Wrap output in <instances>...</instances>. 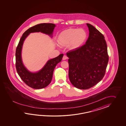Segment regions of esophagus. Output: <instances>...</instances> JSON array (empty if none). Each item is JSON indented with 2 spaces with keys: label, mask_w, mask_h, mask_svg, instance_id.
I'll list each match as a JSON object with an SVG mask.
<instances>
[{
  "label": "esophagus",
  "mask_w": 126,
  "mask_h": 126,
  "mask_svg": "<svg viewBox=\"0 0 126 126\" xmlns=\"http://www.w3.org/2000/svg\"><path fill=\"white\" fill-rule=\"evenodd\" d=\"M67 59V57L66 55H64L63 57V60H66Z\"/></svg>",
  "instance_id": "34e87169"
}]
</instances>
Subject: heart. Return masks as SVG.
Instances as JSON below:
<instances>
[{"instance_id":"b5f03b06","label":"heart","mask_w":126,"mask_h":126,"mask_svg":"<svg viewBox=\"0 0 126 126\" xmlns=\"http://www.w3.org/2000/svg\"><path fill=\"white\" fill-rule=\"evenodd\" d=\"M88 38L87 33L82 28H69L59 34L58 41L59 45L63 46L68 45L70 50L80 48L86 43Z\"/></svg>"}]
</instances>
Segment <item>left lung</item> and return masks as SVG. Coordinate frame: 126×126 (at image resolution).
<instances>
[{
	"mask_svg": "<svg viewBox=\"0 0 126 126\" xmlns=\"http://www.w3.org/2000/svg\"><path fill=\"white\" fill-rule=\"evenodd\" d=\"M86 25L89 35L86 44L67 53L70 81L82 90L91 88L102 80L109 61L105 37L91 24Z\"/></svg>",
	"mask_w": 126,
	"mask_h": 126,
	"instance_id": "8db88e82",
	"label": "left lung"
}]
</instances>
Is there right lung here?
Wrapping results in <instances>:
<instances>
[{
    "instance_id": "obj_1",
    "label": "right lung",
    "mask_w": 126,
    "mask_h": 126,
    "mask_svg": "<svg viewBox=\"0 0 126 126\" xmlns=\"http://www.w3.org/2000/svg\"><path fill=\"white\" fill-rule=\"evenodd\" d=\"M56 25L53 23H41L30 28L24 32L19 41L16 50V67L21 80L27 86L35 89L45 88L51 82L54 69L57 64L62 61L63 56L60 54L48 60L45 66L37 72H32L25 66L21 58V51L24 40L31 33L40 32L52 37Z\"/></svg>"
}]
</instances>
